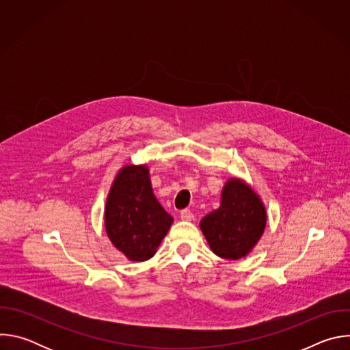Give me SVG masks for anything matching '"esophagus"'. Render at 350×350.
Segmentation results:
<instances>
[{
    "mask_svg": "<svg viewBox=\"0 0 350 350\" xmlns=\"http://www.w3.org/2000/svg\"><path fill=\"white\" fill-rule=\"evenodd\" d=\"M180 217L184 221H191V220H193V213L191 211H188V209H184V211L180 212Z\"/></svg>",
    "mask_w": 350,
    "mask_h": 350,
    "instance_id": "esophagus-1",
    "label": "esophagus"
}]
</instances>
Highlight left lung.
<instances>
[{"label": "left lung", "mask_w": 350, "mask_h": 350, "mask_svg": "<svg viewBox=\"0 0 350 350\" xmlns=\"http://www.w3.org/2000/svg\"><path fill=\"white\" fill-rule=\"evenodd\" d=\"M266 223L267 212L256 191L245 180L231 177L223 187L219 209L205 216L199 227L215 255L238 260L251 254Z\"/></svg>", "instance_id": "1"}]
</instances>
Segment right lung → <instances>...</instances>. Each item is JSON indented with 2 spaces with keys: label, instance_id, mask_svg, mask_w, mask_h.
<instances>
[{
  "label": "right lung",
  "instance_id": "add662e5",
  "mask_svg": "<svg viewBox=\"0 0 350 350\" xmlns=\"http://www.w3.org/2000/svg\"><path fill=\"white\" fill-rule=\"evenodd\" d=\"M104 217L108 238L131 262L151 259L173 223L154 193L146 165H126L118 172Z\"/></svg>",
  "mask_w": 350,
  "mask_h": 350
}]
</instances>
